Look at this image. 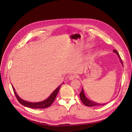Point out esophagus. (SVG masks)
Returning <instances> with one entry per match:
<instances>
[{
	"mask_svg": "<svg viewBox=\"0 0 132 132\" xmlns=\"http://www.w3.org/2000/svg\"><path fill=\"white\" fill-rule=\"evenodd\" d=\"M75 78H76V75H74V74H71L69 76V79L70 80H72Z\"/></svg>",
	"mask_w": 132,
	"mask_h": 132,
	"instance_id": "34e87169",
	"label": "esophagus"
}]
</instances>
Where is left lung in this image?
Wrapping results in <instances>:
<instances>
[{
	"label": "left lung",
	"instance_id": "8db88e82",
	"mask_svg": "<svg viewBox=\"0 0 132 132\" xmlns=\"http://www.w3.org/2000/svg\"><path fill=\"white\" fill-rule=\"evenodd\" d=\"M113 52L114 53H116L119 56V57L121 61V63L122 64L123 66V62L120 58V56L119 55V54L118 53V52L114 50H113ZM79 96H80V100H81V101L82 102V103L86 106H99V105H105L106 103H103V104H100V103H96L95 102H93L92 101H91L90 100H89L88 99H87L86 98V97L85 96V93H84V89H82V90L81 91V92L79 94Z\"/></svg>",
	"mask_w": 132,
	"mask_h": 132
}]
</instances>
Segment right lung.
<instances>
[{"label":"right lung","instance_id":"obj_1","mask_svg":"<svg viewBox=\"0 0 132 132\" xmlns=\"http://www.w3.org/2000/svg\"><path fill=\"white\" fill-rule=\"evenodd\" d=\"M62 85H61L59 87H58V88H56L52 93V94L48 98H47L45 100L42 101L41 102H35V103L26 101L23 100L22 99H21L18 96V95L16 94V92L14 90V88L13 87V86H12V87L13 92L15 94V97H16L17 100H18L19 102V103H21L22 105H23L25 106H27L28 108H32V109H44V108H48V107H49L50 106H51L52 105V104L54 102V100L55 99V98H56V96H57V93L59 91V90H60Z\"/></svg>","mask_w":132,"mask_h":132}]
</instances>
